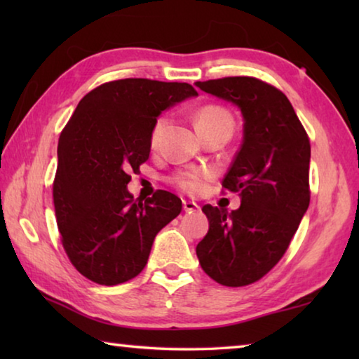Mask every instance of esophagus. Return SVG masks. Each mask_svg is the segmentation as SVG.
<instances>
[{
	"mask_svg": "<svg viewBox=\"0 0 359 359\" xmlns=\"http://www.w3.org/2000/svg\"><path fill=\"white\" fill-rule=\"evenodd\" d=\"M199 209V205L193 201H184V210L188 212V214H191V212H196Z\"/></svg>",
	"mask_w": 359,
	"mask_h": 359,
	"instance_id": "34e87169",
	"label": "esophagus"
}]
</instances>
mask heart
<instances>
[{
    "label": "heart",
    "instance_id": "b5f03b06",
    "mask_svg": "<svg viewBox=\"0 0 359 359\" xmlns=\"http://www.w3.org/2000/svg\"><path fill=\"white\" fill-rule=\"evenodd\" d=\"M194 121H196L198 131L209 130V128H228L233 131V117L226 109L217 104H205L199 107L194 114ZM168 123L166 117H158L150 130V144L155 145L158 139L163 135V130ZM210 179V172L205 169H184L171 177L172 184L179 188L180 191L188 194H198L204 190L205 182Z\"/></svg>",
    "mask_w": 359,
    "mask_h": 359
}]
</instances>
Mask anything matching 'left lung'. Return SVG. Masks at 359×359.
Here are the masks:
<instances>
[{"instance_id":"8db88e82","label":"left lung","mask_w":359,"mask_h":359,"mask_svg":"<svg viewBox=\"0 0 359 359\" xmlns=\"http://www.w3.org/2000/svg\"><path fill=\"white\" fill-rule=\"evenodd\" d=\"M205 93L234 102L244 141L222 187L239 191L241 208L205 204L209 231L196 247L203 271L224 287L263 278L287 252L311 203V141L293 106L274 85L238 76L196 82Z\"/></svg>"}]
</instances>
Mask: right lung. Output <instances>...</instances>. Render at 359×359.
<instances>
[{
  "instance_id": "add662e5",
  "label": "right lung",
  "mask_w": 359,
  "mask_h": 359,
  "mask_svg": "<svg viewBox=\"0 0 359 359\" xmlns=\"http://www.w3.org/2000/svg\"><path fill=\"white\" fill-rule=\"evenodd\" d=\"M196 95L185 82L120 79L85 95L66 123L53 205L65 252L88 280L112 287L135 278L158 231L180 214L175 194L158 190L142 203L126 185L149 160L158 115Z\"/></svg>"
}]
</instances>
